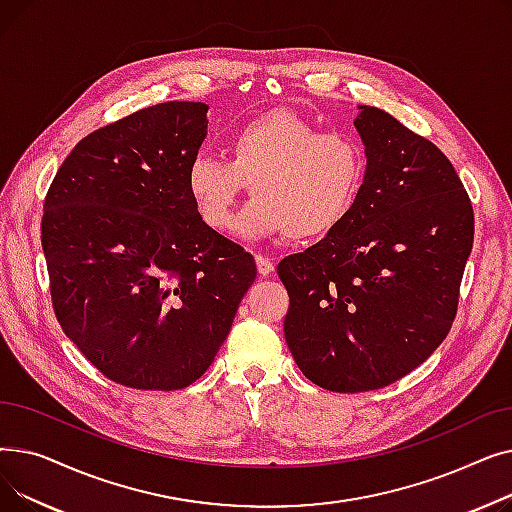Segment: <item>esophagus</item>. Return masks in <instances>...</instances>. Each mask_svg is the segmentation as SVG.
<instances>
[{"instance_id":"esophagus-1","label":"esophagus","mask_w":512,"mask_h":512,"mask_svg":"<svg viewBox=\"0 0 512 512\" xmlns=\"http://www.w3.org/2000/svg\"><path fill=\"white\" fill-rule=\"evenodd\" d=\"M255 261H257V272H259L261 276H272V272H274L272 259H267V257H263V255H257Z\"/></svg>"}]
</instances>
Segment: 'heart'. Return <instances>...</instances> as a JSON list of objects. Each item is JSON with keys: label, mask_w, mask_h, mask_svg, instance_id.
I'll use <instances>...</instances> for the list:
<instances>
[{"label": "heart", "mask_w": 512, "mask_h": 512, "mask_svg": "<svg viewBox=\"0 0 512 512\" xmlns=\"http://www.w3.org/2000/svg\"><path fill=\"white\" fill-rule=\"evenodd\" d=\"M365 176V149L351 134L319 132L297 114L272 112L230 134L228 161L197 153L188 161L186 188L211 230L234 228V209L249 184L255 201L242 232L309 240L348 218Z\"/></svg>", "instance_id": "b5f03b06"}]
</instances>
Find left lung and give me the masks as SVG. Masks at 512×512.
<instances>
[{
	"instance_id": "8db88e82",
	"label": "left lung",
	"mask_w": 512,
	"mask_h": 512,
	"mask_svg": "<svg viewBox=\"0 0 512 512\" xmlns=\"http://www.w3.org/2000/svg\"><path fill=\"white\" fill-rule=\"evenodd\" d=\"M355 126L367 176L348 218L278 263L284 336L307 380L332 392L405 378L448 336L473 249V205L448 157L378 107Z\"/></svg>"
}]
</instances>
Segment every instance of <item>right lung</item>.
Returning a JSON list of instances; mask_svg holds the SVG:
<instances>
[{
  "mask_svg": "<svg viewBox=\"0 0 512 512\" xmlns=\"http://www.w3.org/2000/svg\"><path fill=\"white\" fill-rule=\"evenodd\" d=\"M207 110L157 103L91 132L45 195L53 311L78 351L126 388L197 382L257 276L253 255L211 230L188 195Z\"/></svg>",
  "mask_w": 512,
  "mask_h": 512,
  "instance_id": "right-lung-1",
  "label": "right lung"
}]
</instances>
